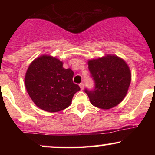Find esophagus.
<instances>
[{
  "label": "esophagus",
  "mask_w": 155,
  "mask_h": 155,
  "mask_svg": "<svg viewBox=\"0 0 155 155\" xmlns=\"http://www.w3.org/2000/svg\"><path fill=\"white\" fill-rule=\"evenodd\" d=\"M79 86H80V88H81V90H83L84 87V82L80 83Z\"/></svg>",
  "instance_id": "34e87169"
}]
</instances>
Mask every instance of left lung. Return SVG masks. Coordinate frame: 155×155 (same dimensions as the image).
Instances as JSON below:
<instances>
[{
	"label": "left lung",
	"mask_w": 155,
	"mask_h": 155,
	"mask_svg": "<svg viewBox=\"0 0 155 155\" xmlns=\"http://www.w3.org/2000/svg\"><path fill=\"white\" fill-rule=\"evenodd\" d=\"M90 76L95 82L93 90L85 89L90 103L97 108L109 109L123 100L131 81L127 63L115 55L89 60Z\"/></svg>",
	"instance_id": "8db88e82"
}]
</instances>
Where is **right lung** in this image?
Returning <instances> with one entry per match:
<instances>
[{"label":"right lung","instance_id":"add662e5","mask_svg":"<svg viewBox=\"0 0 155 155\" xmlns=\"http://www.w3.org/2000/svg\"><path fill=\"white\" fill-rule=\"evenodd\" d=\"M74 71L65 69L57 58L43 55L30 65L25 83L28 95L38 108L57 112L68 107L80 87L73 81Z\"/></svg>","mask_w":155,"mask_h":155}]
</instances>
